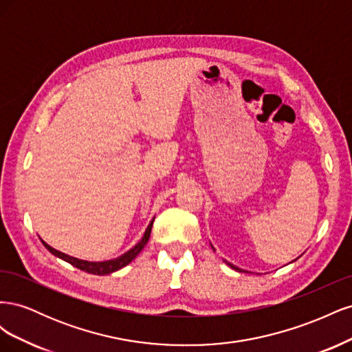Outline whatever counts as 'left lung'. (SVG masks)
Wrapping results in <instances>:
<instances>
[{"instance_id":"obj_1","label":"left lung","mask_w":352,"mask_h":352,"mask_svg":"<svg viewBox=\"0 0 352 352\" xmlns=\"http://www.w3.org/2000/svg\"><path fill=\"white\" fill-rule=\"evenodd\" d=\"M211 248H212V251H216V250H214V247H212V245H211ZM223 261H225V263H226V264H228V265H229V267H230V269H233V270H236V272H243V270H242V269H239V267H236V265H233V264H232V263H229V261H226V260H223Z\"/></svg>"}]
</instances>
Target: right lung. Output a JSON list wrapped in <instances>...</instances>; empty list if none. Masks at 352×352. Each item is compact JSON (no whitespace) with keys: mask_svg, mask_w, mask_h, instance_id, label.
Instances as JSON below:
<instances>
[{"mask_svg":"<svg viewBox=\"0 0 352 352\" xmlns=\"http://www.w3.org/2000/svg\"><path fill=\"white\" fill-rule=\"evenodd\" d=\"M154 219H155V217H154ZM154 219L150 221V225H148V228L145 229V233H144L142 239H141L140 242H138V243L135 245V247H132L129 251H126L124 254H122L120 257H116V258H111V260H105V261H87V260H80V258L72 257V255H67V254H65V252L54 250V248L50 247V245H48L47 242L42 241V239H41V242L44 243V247H45L52 255H56V257H58V258H61V260H65V261L70 263L72 265H74V267H78V269H80V270H83V272H87V273H91V274L104 276V274H110V273H113V272H117V270L123 269L124 265H127V264H129L131 261H133V260L138 257V254H140V252L144 250V247L146 245L148 239H150Z\"/></svg>","mask_w":352,"mask_h":352,"instance_id":"right-lung-1","label":"right lung"}]
</instances>
